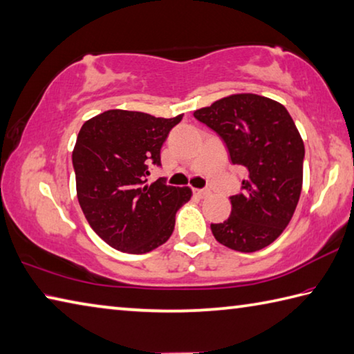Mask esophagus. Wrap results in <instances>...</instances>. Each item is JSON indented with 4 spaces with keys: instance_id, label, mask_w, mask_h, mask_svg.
<instances>
[{
    "instance_id": "esophagus-1",
    "label": "esophagus",
    "mask_w": 354,
    "mask_h": 354,
    "mask_svg": "<svg viewBox=\"0 0 354 354\" xmlns=\"http://www.w3.org/2000/svg\"><path fill=\"white\" fill-rule=\"evenodd\" d=\"M194 194L196 195V196H199V198H205L207 196L210 192L209 190H205V189H194Z\"/></svg>"
}]
</instances>
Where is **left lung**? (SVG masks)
<instances>
[{
	"mask_svg": "<svg viewBox=\"0 0 354 354\" xmlns=\"http://www.w3.org/2000/svg\"><path fill=\"white\" fill-rule=\"evenodd\" d=\"M194 115L221 138L232 164L246 169L230 216L210 224L212 234L240 252L269 246L291 221L304 181L305 147L292 118L257 94L229 95Z\"/></svg>",
	"mask_w": 354,
	"mask_h": 354,
	"instance_id": "1",
	"label": "left lung"
}]
</instances>
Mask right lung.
I'll return each instance as SVG.
<instances>
[{"mask_svg":"<svg viewBox=\"0 0 354 354\" xmlns=\"http://www.w3.org/2000/svg\"><path fill=\"white\" fill-rule=\"evenodd\" d=\"M183 114L171 119L108 110L86 120L73 151L77 198L89 226L111 248L145 254L170 239L178 209L192 196L159 178L147 184L151 165Z\"/></svg>","mask_w":354,"mask_h":354,"instance_id":"right-lung-1","label":"right lung"}]
</instances>
